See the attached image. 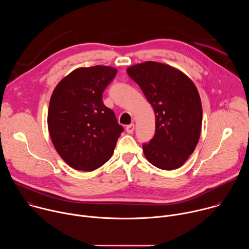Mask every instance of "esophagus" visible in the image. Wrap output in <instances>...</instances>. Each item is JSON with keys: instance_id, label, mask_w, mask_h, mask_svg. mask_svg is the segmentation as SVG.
I'll use <instances>...</instances> for the list:
<instances>
[{"instance_id": "obj_1", "label": "esophagus", "mask_w": 249, "mask_h": 249, "mask_svg": "<svg viewBox=\"0 0 249 249\" xmlns=\"http://www.w3.org/2000/svg\"><path fill=\"white\" fill-rule=\"evenodd\" d=\"M134 130H135V124H134V123H132V124L126 126V132H127V133L132 134V133L134 132Z\"/></svg>"}]
</instances>
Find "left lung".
Here are the masks:
<instances>
[{"label":"left lung","mask_w":249,"mask_h":249,"mask_svg":"<svg viewBox=\"0 0 249 249\" xmlns=\"http://www.w3.org/2000/svg\"><path fill=\"white\" fill-rule=\"evenodd\" d=\"M127 74L155 111V136L143 145L146 159L160 169L180 167L201 134L202 104L196 86L181 71L153 61L129 67Z\"/></svg>","instance_id":"8db88e82"}]
</instances>
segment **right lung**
I'll return each mask as SVG.
<instances>
[{"label": "right lung", "mask_w": 249, "mask_h": 249, "mask_svg": "<svg viewBox=\"0 0 249 249\" xmlns=\"http://www.w3.org/2000/svg\"><path fill=\"white\" fill-rule=\"evenodd\" d=\"M108 66L79 68L54 89L48 108V130L54 148L71 167L91 171L107 161L123 131L102 92L116 76Z\"/></svg>", "instance_id": "1"}]
</instances>
